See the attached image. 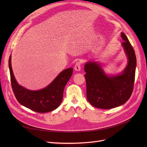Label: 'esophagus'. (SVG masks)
Instances as JSON below:
<instances>
[{
    "mask_svg": "<svg viewBox=\"0 0 147 147\" xmlns=\"http://www.w3.org/2000/svg\"><path fill=\"white\" fill-rule=\"evenodd\" d=\"M81 65H82V63L80 61H78L75 64L74 66V69L76 71H79L80 70V68H81Z\"/></svg>",
    "mask_w": 147,
    "mask_h": 147,
    "instance_id": "esophagus-1",
    "label": "esophagus"
}]
</instances>
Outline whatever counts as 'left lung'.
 <instances>
[{
    "instance_id": "left-lung-1",
    "label": "left lung",
    "mask_w": 147,
    "mask_h": 147,
    "mask_svg": "<svg viewBox=\"0 0 147 147\" xmlns=\"http://www.w3.org/2000/svg\"><path fill=\"white\" fill-rule=\"evenodd\" d=\"M122 46L128 57V64L120 75L109 77L96 63L84 65L86 95L90 104L101 109H111L124 104L132 94L135 77L136 58L135 51L124 33Z\"/></svg>"
}]
</instances>
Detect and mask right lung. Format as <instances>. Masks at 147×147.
Returning <instances> with one entry per match:
<instances>
[{
	"label": "right lung",
	"instance_id": "1",
	"mask_svg": "<svg viewBox=\"0 0 147 147\" xmlns=\"http://www.w3.org/2000/svg\"><path fill=\"white\" fill-rule=\"evenodd\" d=\"M11 86L17 101L23 106L37 113H47L55 110L61 104L67 83L70 79L73 69H64L45 88L39 90H30L17 83L11 66V56L9 59Z\"/></svg>",
	"mask_w": 147,
	"mask_h": 147
}]
</instances>
